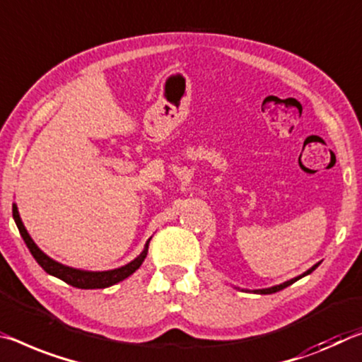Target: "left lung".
<instances>
[{"label": "left lung", "mask_w": 362, "mask_h": 362, "mask_svg": "<svg viewBox=\"0 0 362 362\" xmlns=\"http://www.w3.org/2000/svg\"><path fill=\"white\" fill-rule=\"evenodd\" d=\"M319 264H315V266H313L311 269H309V271H306L305 274L303 275H300V277H296V279H291V280H288V282H285V284H280V285H277V286H272V288H264V290H256V293H261V295H269V293H275V291H280V290H284V288H286V286L288 285H291L293 282H296L298 279H301V277H305V275H308V274H311L315 267H317Z\"/></svg>", "instance_id": "1"}]
</instances>
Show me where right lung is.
Returning <instances> with one entry per match:
<instances>
[{
    "instance_id": "right-lung-1",
    "label": "right lung",
    "mask_w": 362,
    "mask_h": 362,
    "mask_svg": "<svg viewBox=\"0 0 362 362\" xmlns=\"http://www.w3.org/2000/svg\"><path fill=\"white\" fill-rule=\"evenodd\" d=\"M13 217L17 223V228L24 238V242L27 245L28 251H30L32 256L35 257V261L43 267L45 272H48L49 275H54V277L64 280L66 284L77 286V288H83V290H90V288H106V286H111L114 284L120 282V280L127 279L129 275L134 274L136 269L141 266V262L145 261V257L148 255V245H150V240L143 250V253L129 262L127 266L114 269V271H106V272H87V271H78V269H72L67 266H62V264L56 262L43 253L38 246L33 243V240L30 238V235L27 233L24 223H22L21 217H19V211H17V206L13 204Z\"/></svg>"
}]
</instances>
